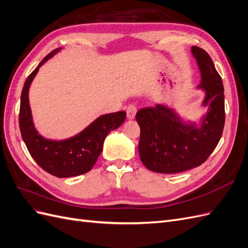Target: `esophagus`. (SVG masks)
Instances as JSON below:
<instances>
[{"instance_id":"34e87169","label":"esophagus","mask_w":248,"mask_h":248,"mask_svg":"<svg viewBox=\"0 0 248 248\" xmlns=\"http://www.w3.org/2000/svg\"><path fill=\"white\" fill-rule=\"evenodd\" d=\"M126 112H127V118L134 119V117H136V114H137V107L134 106V104H129V106L127 107Z\"/></svg>"}]
</instances>
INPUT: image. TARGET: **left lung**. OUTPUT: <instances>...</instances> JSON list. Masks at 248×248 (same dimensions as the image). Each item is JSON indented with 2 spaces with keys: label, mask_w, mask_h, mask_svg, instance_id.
I'll use <instances>...</instances> for the list:
<instances>
[{
  "label": "left lung",
  "mask_w": 248,
  "mask_h": 248,
  "mask_svg": "<svg viewBox=\"0 0 248 248\" xmlns=\"http://www.w3.org/2000/svg\"><path fill=\"white\" fill-rule=\"evenodd\" d=\"M192 54L202 74L200 87L206 91L202 103L209 106L201 128L196 124H184L174 111L161 104L137 112L140 160L155 172L176 174L201 166L222 136L226 120L222 79L206 50L193 46Z\"/></svg>",
  "instance_id": "1"
}]
</instances>
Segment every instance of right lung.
Segmentation results:
<instances>
[{
    "label": "right lung",
    "mask_w": 248,
    "mask_h": 248,
    "mask_svg": "<svg viewBox=\"0 0 248 248\" xmlns=\"http://www.w3.org/2000/svg\"><path fill=\"white\" fill-rule=\"evenodd\" d=\"M60 50L56 48L44 58L27 78L21 91L19 108V129L29 153L38 166L59 178L74 177L91 170L103 147L104 139L125 121L124 110L111 112L96 119L85 130L65 140H50L36 131L29 104V88L39 67Z\"/></svg>",
    "instance_id": "obj_1"
}]
</instances>
